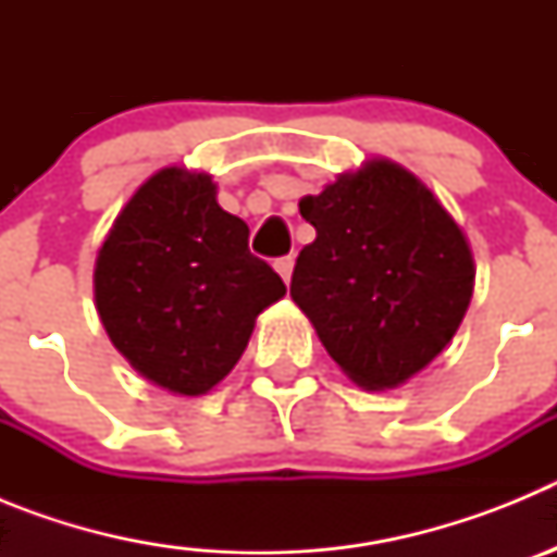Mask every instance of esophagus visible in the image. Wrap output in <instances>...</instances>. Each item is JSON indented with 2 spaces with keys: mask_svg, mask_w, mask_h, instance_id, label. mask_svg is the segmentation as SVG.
Masks as SVG:
<instances>
[{
  "mask_svg": "<svg viewBox=\"0 0 557 557\" xmlns=\"http://www.w3.org/2000/svg\"><path fill=\"white\" fill-rule=\"evenodd\" d=\"M293 264H295L293 256H282V259H275V270H278V275L284 278V284H289V278H293Z\"/></svg>",
  "mask_w": 557,
  "mask_h": 557,
  "instance_id": "esophagus-1",
  "label": "esophagus"
}]
</instances>
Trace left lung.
Listing matches in <instances>:
<instances>
[{"label": "left lung", "mask_w": 557, "mask_h": 557, "mask_svg": "<svg viewBox=\"0 0 557 557\" xmlns=\"http://www.w3.org/2000/svg\"><path fill=\"white\" fill-rule=\"evenodd\" d=\"M298 209L318 236L295 259L293 301L359 387L405 385L449 346L471 304L460 225L387 159L343 172Z\"/></svg>", "instance_id": "1"}]
</instances>
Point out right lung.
Instances as JSON below:
<instances>
[{
    "label": "right lung",
    "mask_w": 557,
    "mask_h": 557,
    "mask_svg": "<svg viewBox=\"0 0 557 557\" xmlns=\"http://www.w3.org/2000/svg\"><path fill=\"white\" fill-rule=\"evenodd\" d=\"M287 293L220 209L206 172L164 166L136 189L97 253L95 301L116 351L152 385L203 396L248 346L259 312Z\"/></svg>",
    "instance_id": "add662e5"
}]
</instances>
